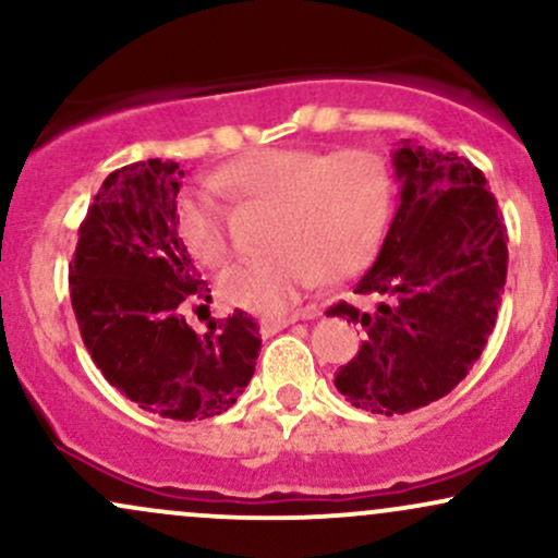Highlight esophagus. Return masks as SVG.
Segmentation results:
<instances>
[{
  "label": "esophagus",
  "mask_w": 558,
  "mask_h": 558,
  "mask_svg": "<svg viewBox=\"0 0 558 558\" xmlns=\"http://www.w3.org/2000/svg\"><path fill=\"white\" fill-rule=\"evenodd\" d=\"M315 315H317L315 310H306L304 315H291V317H267V319H262V323H259V330H262V336H272V332L283 330V328H288V325L299 323V319H310V317H315Z\"/></svg>",
  "instance_id": "1"
}]
</instances>
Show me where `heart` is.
Wrapping results in <instances>:
<instances>
[{"label": "heart", "instance_id": "heart-1", "mask_svg": "<svg viewBox=\"0 0 558 558\" xmlns=\"http://www.w3.org/2000/svg\"><path fill=\"white\" fill-rule=\"evenodd\" d=\"M230 196L270 209V257L222 275L220 296L254 315H283L317 278L336 283L360 272L375 254L390 209V172L364 149L328 151L304 146L248 151L217 172ZM178 226L189 254L204 267L230 259L220 207L207 194H185Z\"/></svg>", "mask_w": 558, "mask_h": 558}]
</instances>
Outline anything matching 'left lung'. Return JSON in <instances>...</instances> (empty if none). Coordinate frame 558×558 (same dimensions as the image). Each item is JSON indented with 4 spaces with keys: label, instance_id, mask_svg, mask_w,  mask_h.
I'll return each mask as SVG.
<instances>
[{
    "label": "left lung",
    "instance_id": "1",
    "mask_svg": "<svg viewBox=\"0 0 558 558\" xmlns=\"http://www.w3.org/2000/svg\"><path fill=\"white\" fill-rule=\"evenodd\" d=\"M399 207L354 296L328 317L364 330L336 388L351 407L407 414L464 380L496 328L506 283V226L470 159L401 141L393 151Z\"/></svg>",
    "mask_w": 558,
    "mask_h": 558
}]
</instances>
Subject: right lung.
Here are the masks:
<instances>
[{
	"label": "right lung",
	"mask_w": 558,
	"mask_h": 558,
	"mask_svg": "<svg viewBox=\"0 0 558 558\" xmlns=\"http://www.w3.org/2000/svg\"><path fill=\"white\" fill-rule=\"evenodd\" d=\"M178 162H133L110 172L78 228L70 301L81 338L105 380L146 412L207 420L246 390L259 328L246 312L185 323L213 301L178 233Z\"/></svg>",
	"instance_id": "right-lung-1"
}]
</instances>
